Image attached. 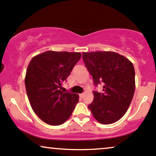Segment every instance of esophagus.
I'll return each instance as SVG.
<instances>
[{
  "label": "esophagus",
  "mask_w": 156,
  "mask_h": 156,
  "mask_svg": "<svg viewBox=\"0 0 156 156\" xmlns=\"http://www.w3.org/2000/svg\"><path fill=\"white\" fill-rule=\"evenodd\" d=\"M79 96L81 98H83V96H84V94H80V95H79Z\"/></svg>",
  "instance_id": "esophagus-1"
}]
</instances>
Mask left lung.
<instances>
[{
	"label": "left lung",
	"mask_w": 156,
	"mask_h": 156,
	"mask_svg": "<svg viewBox=\"0 0 156 156\" xmlns=\"http://www.w3.org/2000/svg\"><path fill=\"white\" fill-rule=\"evenodd\" d=\"M83 60L94 85L103 84V93L93 91L94 98L88 109L101 124L117 122L127 111L135 93L133 64L125 57L110 51L83 52Z\"/></svg>",
	"instance_id": "1"
}]
</instances>
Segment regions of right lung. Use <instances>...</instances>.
<instances>
[{
	"mask_svg": "<svg viewBox=\"0 0 156 156\" xmlns=\"http://www.w3.org/2000/svg\"><path fill=\"white\" fill-rule=\"evenodd\" d=\"M80 58V52L50 50L36 55L29 62L26 90L33 111L45 123L60 125L71 116L79 96L60 89Z\"/></svg>",
	"mask_w": 156,
	"mask_h": 156,
	"instance_id": "add662e5",
	"label": "right lung"
}]
</instances>
